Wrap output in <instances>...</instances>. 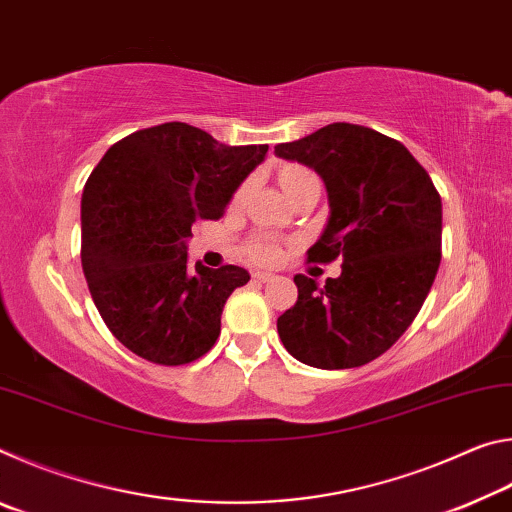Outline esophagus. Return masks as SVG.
Wrapping results in <instances>:
<instances>
[{
    "instance_id": "obj_1",
    "label": "esophagus",
    "mask_w": 512,
    "mask_h": 512,
    "mask_svg": "<svg viewBox=\"0 0 512 512\" xmlns=\"http://www.w3.org/2000/svg\"><path fill=\"white\" fill-rule=\"evenodd\" d=\"M273 277H275L273 273H264V271H257V273H253V280H255V282H262V284H264V282H271Z\"/></svg>"
}]
</instances>
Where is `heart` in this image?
Masks as SVG:
<instances>
[{
	"mask_svg": "<svg viewBox=\"0 0 512 512\" xmlns=\"http://www.w3.org/2000/svg\"><path fill=\"white\" fill-rule=\"evenodd\" d=\"M314 180H318L314 173L302 167H296V164H289V167H284L280 171V185L284 192H287V196L298 192V189L305 187L307 183H314ZM248 257L259 264H273L280 259V246L268 237H255L250 239L248 244Z\"/></svg>",
	"mask_w": 512,
	"mask_h": 512,
	"instance_id": "b5f03b06",
	"label": "heart"
}]
</instances>
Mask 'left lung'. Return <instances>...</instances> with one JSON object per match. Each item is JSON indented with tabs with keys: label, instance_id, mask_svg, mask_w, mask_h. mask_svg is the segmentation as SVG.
I'll return each instance as SVG.
<instances>
[{
	"label": "left lung",
	"instance_id": "obj_1",
	"mask_svg": "<svg viewBox=\"0 0 512 512\" xmlns=\"http://www.w3.org/2000/svg\"><path fill=\"white\" fill-rule=\"evenodd\" d=\"M275 155L314 169L327 189L329 216L309 262L343 259L325 287L293 277L298 302L277 318V334L307 366H363L409 329L436 280L440 194L404 144L345 121L277 144Z\"/></svg>",
	"mask_w": 512,
	"mask_h": 512
}]
</instances>
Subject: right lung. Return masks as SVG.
Returning <instances> with one entry per match:
<instances>
[{"instance_id": "right-lung-1", "label": "right lung", "mask_w": 512, "mask_h": 512, "mask_svg": "<svg viewBox=\"0 0 512 512\" xmlns=\"http://www.w3.org/2000/svg\"><path fill=\"white\" fill-rule=\"evenodd\" d=\"M169 121L112 144L81 198V264L103 323L146 361L183 366L212 348L246 268L187 264L196 219H219L266 158Z\"/></svg>"}]
</instances>
